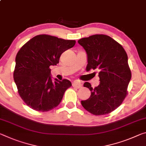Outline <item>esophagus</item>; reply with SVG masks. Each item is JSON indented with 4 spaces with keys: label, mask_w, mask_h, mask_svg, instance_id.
<instances>
[{
    "label": "esophagus",
    "mask_w": 146,
    "mask_h": 146,
    "mask_svg": "<svg viewBox=\"0 0 146 146\" xmlns=\"http://www.w3.org/2000/svg\"><path fill=\"white\" fill-rule=\"evenodd\" d=\"M72 86L75 88H80L82 86V84L80 82H78V80H75L73 82Z\"/></svg>",
    "instance_id": "obj_1"
}]
</instances>
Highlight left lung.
I'll list each match as a JSON object with an SVG mask.
<instances>
[{"instance_id": "left-lung-1", "label": "left lung", "mask_w": 146, "mask_h": 146, "mask_svg": "<svg viewBox=\"0 0 146 146\" xmlns=\"http://www.w3.org/2000/svg\"><path fill=\"white\" fill-rule=\"evenodd\" d=\"M78 43L87 53L86 70L99 71V84L92 88L86 82L91 96L81 101L86 110L96 115L109 114L121 105L131 78L128 57L123 47L110 36L96 34L80 39Z\"/></svg>"}]
</instances>
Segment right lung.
<instances>
[{
  "label": "right lung",
  "instance_id": "right-lung-1",
  "mask_svg": "<svg viewBox=\"0 0 146 146\" xmlns=\"http://www.w3.org/2000/svg\"><path fill=\"white\" fill-rule=\"evenodd\" d=\"M75 43V40L41 34L20 48L15 58L13 78L20 97L30 108L47 112L60 103L71 82L56 78L53 82L50 66H56L62 53Z\"/></svg>",
  "mask_w": 146,
  "mask_h": 146
}]
</instances>
